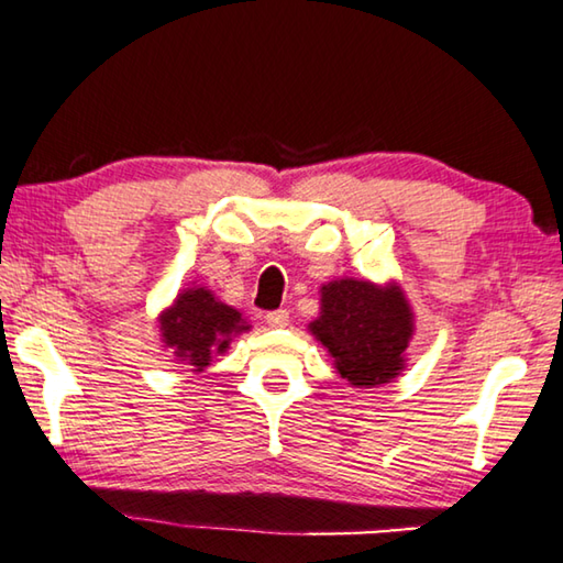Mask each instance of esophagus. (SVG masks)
Here are the masks:
<instances>
[{"label":"esophagus","instance_id":"obj_1","mask_svg":"<svg viewBox=\"0 0 563 563\" xmlns=\"http://www.w3.org/2000/svg\"><path fill=\"white\" fill-rule=\"evenodd\" d=\"M265 322H268V327H273V330H283V327H288V310L268 312L265 314Z\"/></svg>","mask_w":563,"mask_h":563}]
</instances>
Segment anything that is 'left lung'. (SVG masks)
Returning <instances> with one entry per match:
<instances>
[{
	"mask_svg": "<svg viewBox=\"0 0 563 563\" xmlns=\"http://www.w3.org/2000/svg\"><path fill=\"white\" fill-rule=\"evenodd\" d=\"M308 330L332 356L342 379L374 388L391 384L406 369L416 317L396 280L336 278L320 288V314Z\"/></svg>",
	"mask_w": 563,
	"mask_h": 563,
	"instance_id": "8db88e82",
	"label": "left lung"
}]
</instances>
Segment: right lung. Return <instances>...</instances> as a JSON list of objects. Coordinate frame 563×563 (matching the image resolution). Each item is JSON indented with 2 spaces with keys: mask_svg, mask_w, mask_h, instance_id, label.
I'll use <instances>...</instances> for the list:
<instances>
[{
  "mask_svg": "<svg viewBox=\"0 0 563 563\" xmlns=\"http://www.w3.org/2000/svg\"><path fill=\"white\" fill-rule=\"evenodd\" d=\"M157 324L162 346L172 350L177 364H189L197 374L229 350L233 336L251 332L243 312L197 283L177 292L169 308L159 312Z\"/></svg>",
  "mask_w": 563,
  "mask_h": 563,
  "instance_id": "right-lung-1",
  "label": "right lung"
}]
</instances>
